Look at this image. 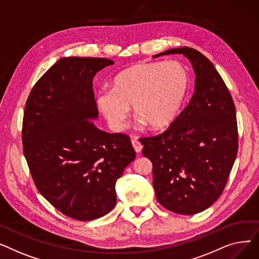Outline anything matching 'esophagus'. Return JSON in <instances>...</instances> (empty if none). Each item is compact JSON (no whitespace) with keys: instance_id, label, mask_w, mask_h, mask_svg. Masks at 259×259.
<instances>
[{"instance_id":"esophagus-1","label":"esophagus","mask_w":259,"mask_h":259,"mask_svg":"<svg viewBox=\"0 0 259 259\" xmlns=\"http://www.w3.org/2000/svg\"><path fill=\"white\" fill-rule=\"evenodd\" d=\"M131 143H132V146H133V149L135 150V152H141L142 151V149H143V145L137 140V139H133L132 141H131Z\"/></svg>"}]
</instances>
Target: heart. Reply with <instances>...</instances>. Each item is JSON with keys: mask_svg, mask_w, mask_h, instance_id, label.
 <instances>
[{"mask_svg": "<svg viewBox=\"0 0 259 259\" xmlns=\"http://www.w3.org/2000/svg\"><path fill=\"white\" fill-rule=\"evenodd\" d=\"M188 74L176 62L138 63L117 73L97 103L115 131L125 128L129 106L141 122L161 129L174 119L188 89Z\"/></svg>", "mask_w": 259, "mask_h": 259, "instance_id": "obj_1", "label": "heart"}]
</instances>
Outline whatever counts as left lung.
Segmentation results:
<instances>
[{
    "mask_svg": "<svg viewBox=\"0 0 259 259\" xmlns=\"http://www.w3.org/2000/svg\"><path fill=\"white\" fill-rule=\"evenodd\" d=\"M184 54L195 72V92L182 113L159 135L143 138V155L152 161L157 201L192 215L223 193L238 150L235 105L214 65L199 51L181 47L153 56Z\"/></svg>",
    "mask_w": 259,
    "mask_h": 259,
    "instance_id": "left-lung-1",
    "label": "left lung"
}]
</instances>
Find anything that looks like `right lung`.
<instances>
[{
	"label": "right lung",
	"mask_w": 259,
	"mask_h": 259,
	"mask_svg": "<svg viewBox=\"0 0 259 259\" xmlns=\"http://www.w3.org/2000/svg\"><path fill=\"white\" fill-rule=\"evenodd\" d=\"M113 64L60 59L36 81L25 106L23 151L38 192L81 222L114 208L115 183L135 158L129 137L100 130L92 120L99 117L93 77Z\"/></svg>",
	"instance_id": "right-lung-1"
}]
</instances>
